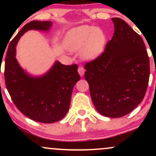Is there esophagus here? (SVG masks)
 <instances>
[{
  "mask_svg": "<svg viewBox=\"0 0 156 156\" xmlns=\"http://www.w3.org/2000/svg\"><path fill=\"white\" fill-rule=\"evenodd\" d=\"M84 68L83 67H80L78 68V72L81 76H83L84 74Z\"/></svg>",
  "mask_w": 156,
  "mask_h": 156,
  "instance_id": "1",
  "label": "esophagus"
}]
</instances>
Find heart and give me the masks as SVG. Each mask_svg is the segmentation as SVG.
Here are the masks:
<instances>
[{
  "label": "heart",
  "instance_id": "heart-1",
  "mask_svg": "<svg viewBox=\"0 0 156 156\" xmlns=\"http://www.w3.org/2000/svg\"><path fill=\"white\" fill-rule=\"evenodd\" d=\"M105 40V35L101 30L84 25L68 32L65 44L71 52H76L82 50L81 57L86 60H91L101 54Z\"/></svg>",
  "mask_w": 156,
  "mask_h": 156
}]
</instances>
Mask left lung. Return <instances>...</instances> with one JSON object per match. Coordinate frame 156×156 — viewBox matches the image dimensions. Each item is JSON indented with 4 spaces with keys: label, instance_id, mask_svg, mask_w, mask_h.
<instances>
[{
    "label": "left lung",
    "instance_id": "8db88e82",
    "mask_svg": "<svg viewBox=\"0 0 156 156\" xmlns=\"http://www.w3.org/2000/svg\"><path fill=\"white\" fill-rule=\"evenodd\" d=\"M112 20V39L101 55L85 64L84 77L97 112L119 118L131 112L144 99L150 62L140 36L122 19Z\"/></svg>",
    "mask_w": 156,
    "mask_h": 156
}]
</instances>
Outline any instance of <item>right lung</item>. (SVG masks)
Returning <instances> with one entry per match:
<instances>
[{
    "mask_svg": "<svg viewBox=\"0 0 156 156\" xmlns=\"http://www.w3.org/2000/svg\"><path fill=\"white\" fill-rule=\"evenodd\" d=\"M50 21H31L24 25L8 46L5 61V85L15 105L25 116L40 123H52L63 119L69 110L72 90L80 80L76 65L55 62L44 75L27 74L16 59L19 39L30 30L47 31Z\"/></svg>",
    "mask_w": 156,
    "mask_h": 156,
    "instance_id": "right-lung-1",
    "label": "right lung"
}]
</instances>
